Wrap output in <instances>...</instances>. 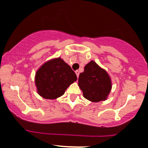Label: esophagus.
Returning a JSON list of instances; mask_svg holds the SVG:
<instances>
[{
  "mask_svg": "<svg viewBox=\"0 0 148 148\" xmlns=\"http://www.w3.org/2000/svg\"><path fill=\"white\" fill-rule=\"evenodd\" d=\"M75 73H76V74H77V78H78V77H79V71H78V70H77V71H75Z\"/></svg>",
  "mask_w": 148,
  "mask_h": 148,
  "instance_id": "1",
  "label": "esophagus"
}]
</instances>
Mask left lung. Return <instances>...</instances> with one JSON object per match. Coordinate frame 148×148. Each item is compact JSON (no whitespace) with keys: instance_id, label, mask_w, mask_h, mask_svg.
<instances>
[{"instance_id":"1","label":"left lung","mask_w":148,"mask_h":148,"mask_svg":"<svg viewBox=\"0 0 148 148\" xmlns=\"http://www.w3.org/2000/svg\"><path fill=\"white\" fill-rule=\"evenodd\" d=\"M78 82L84 97L92 102L106 100L111 89L108 73L94 61L85 66L84 72L79 74Z\"/></svg>"}]
</instances>
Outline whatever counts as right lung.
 <instances>
[{"mask_svg":"<svg viewBox=\"0 0 148 148\" xmlns=\"http://www.w3.org/2000/svg\"><path fill=\"white\" fill-rule=\"evenodd\" d=\"M77 79L75 72L61 58L45 63L35 74L37 92L44 99H55Z\"/></svg>","mask_w":148,"mask_h":148,"instance_id":"add662e5","label":"right lung"}]
</instances>
